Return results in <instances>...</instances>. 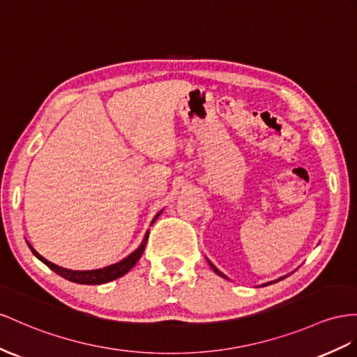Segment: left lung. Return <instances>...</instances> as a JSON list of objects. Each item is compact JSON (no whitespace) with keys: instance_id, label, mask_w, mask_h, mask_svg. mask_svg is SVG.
Wrapping results in <instances>:
<instances>
[{"instance_id":"left-lung-1","label":"left lung","mask_w":357,"mask_h":357,"mask_svg":"<svg viewBox=\"0 0 357 357\" xmlns=\"http://www.w3.org/2000/svg\"><path fill=\"white\" fill-rule=\"evenodd\" d=\"M208 261V264H209V266H211V268L214 270V273H217L218 274V276H222V278H225V279H227L226 276H225V274L220 271V270H218L215 266H214V264L211 262V261H209V259H206ZM289 276V274H285V276H282V278H278L276 280H270V282H267V283H262V285H259V287H267V285H270V283H274V282H279V280H282V279H285V278H288Z\"/></svg>"}]
</instances>
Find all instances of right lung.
<instances>
[{
    "label": "right lung",
    "instance_id": "add662e5",
    "mask_svg": "<svg viewBox=\"0 0 357 357\" xmlns=\"http://www.w3.org/2000/svg\"><path fill=\"white\" fill-rule=\"evenodd\" d=\"M162 209L161 211L153 217V220L151 225H153V222L157 220L158 215H161ZM148 238H149V231H146L144 236H143V241L142 244L137 248L132 253L128 255L126 258H123L122 261H119L116 264H112V266H107L104 268H98V270H69V268H63L60 266H56V264L50 262L48 259H45L42 255H39L38 252L34 250L33 245L26 241V244H29L30 250L33 252V255L38 259H40L45 266H48L52 271H56L59 276L65 278L70 282H75V283H81V285H100V283H107V282H112L114 279H119L122 278L123 274H126L128 271H130L137 262H139V259L142 258V253L146 248V243H148Z\"/></svg>",
    "mask_w": 357,
    "mask_h": 357
}]
</instances>
